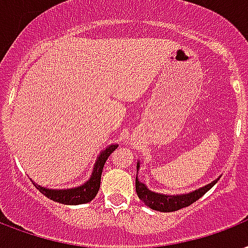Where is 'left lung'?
Returning <instances> with one entry per match:
<instances>
[{
	"mask_svg": "<svg viewBox=\"0 0 248 248\" xmlns=\"http://www.w3.org/2000/svg\"><path fill=\"white\" fill-rule=\"evenodd\" d=\"M137 168H139V163L137 164ZM218 180H214L210 184L205 185L199 190H194L189 194H180V196H167V194L155 193L152 190H148L147 186L138 180V177L135 179V190L138 194L139 200L143 203H146L148 208L157 210V212H176L179 209L186 208L197 200L201 199L203 194L206 193L213 185L216 184Z\"/></svg>",
	"mask_w": 248,
	"mask_h": 248,
	"instance_id": "obj_1",
	"label": "left lung"
}]
</instances>
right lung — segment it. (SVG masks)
<instances>
[{
  "label": "right lung",
  "mask_w": 248,
  "mask_h": 248,
  "mask_svg": "<svg viewBox=\"0 0 248 248\" xmlns=\"http://www.w3.org/2000/svg\"><path fill=\"white\" fill-rule=\"evenodd\" d=\"M118 147L117 144H111L106 148L105 151H102L98 159L96 161V166L92 173V177L89 181H87L85 184L75 188V189L68 190H52L42 188L40 185L36 186V189H39L42 194H45L46 197L52 201H56L59 203H65V205H78V203H87L89 201L96 197V194L98 193L101 184V175H102V170L105 166L108 157L111 155V152L114 151L115 148Z\"/></svg>",
  "instance_id": "1"
}]
</instances>
